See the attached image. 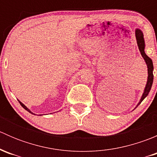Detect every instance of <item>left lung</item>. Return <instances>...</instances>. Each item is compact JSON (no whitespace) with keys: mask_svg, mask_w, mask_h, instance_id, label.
<instances>
[{"mask_svg":"<svg viewBox=\"0 0 157 157\" xmlns=\"http://www.w3.org/2000/svg\"><path fill=\"white\" fill-rule=\"evenodd\" d=\"M135 37H136V40H137V46H138L139 51H140V54H141V56L143 57L145 63L147 64V83L146 86H145L144 90V93L142 94L141 98H140V101L137 103V105H136V107L134 109H135L141 103L142 101L148 96L149 93H150V90H151L152 87V84H153V61H152L151 58H149L148 56L146 55L144 52L145 49V42H144V34L143 32L141 31L140 29H135Z\"/></svg>","mask_w":157,"mask_h":157,"instance_id":"1","label":"left lung"}]
</instances>
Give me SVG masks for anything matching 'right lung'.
Returning <instances> with one entry per match:
<instances>
[{
    "label": "right lung",
    "instance_id": "right-lung-1",
    "mask_svg": "<svg viewBox=\"0 0 157 157\" xmlns=\"http://www.w3.org/2000/svg\"><path fill=\"white\" fill-rule=\"evenodd\" d=\"M18 101H19V102H20V105H22V107H23V109H26V111H28V112H29V113L33 114V115H36V114H35V113H33V112H31V111H30V110H29V109H28V108H27V107H26V105H24V104H23V103H22V102H20V100H18Z\"/></svg>",
    "mask_w": 157,
    "mask_h": 157
}]
</instances>
